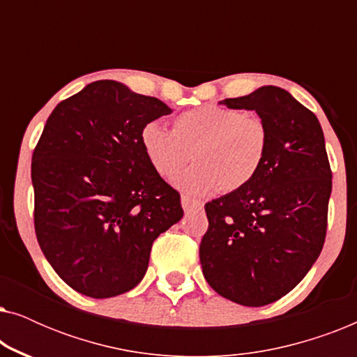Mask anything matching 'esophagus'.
Listing matches in <instances>:
<instances>
[{
  "mask_svg": "<svg viewBox=\"0 0 357 357\" xmlns=\"http://www.w3.org/2000/svg\"><path fill=\"white\" fill-rule=\"evenodd\" d=\"M182 208L185 213H190V211H195V209H202L203 203L198 202V199L187 197V195H182Z\"/></svg>",
  "mask_w": 357,
  "mask_h": 357,
  "instance_id": "1",
  "label": "esophagus"
}]
</instances>
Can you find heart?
Returning a JSON list of instances; mask_svg holds the SVG:
<instances>
[{"label":"heart","instance_id":"heart-1","mask_svg":"<svg viewBox=\"0 0 357 357\" xmlns=\"http://www.w3.org/2000/svg\"><path fill=\"white\" fill-rule=\"evenodd\" d=\"M139 143L162 178H172L190 158L197 162L175 178L187 193H232L260 174L270 151V130L260 116L208 104L175 116L172 131L149 121L141 128Z\"/></svg>","mask_w":357,"mask_h":357}]
</instances>
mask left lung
<instances>
[{
  "label": "left lung",
  "instance_id": "8db88e82",
  "mask_svg": "<svg viewBox=\"0 0 357 357\" xmlns=\"http://www.w3.org/2000/svg\"><path fill=\"white\" fill-rule=\"evenodd\" d=\"M219 104L255 110L270 130V151L252 183L204 204L199 261L219 296L261 307L294 289L324 248L331 193L324 131L276 86Z\"/></svg>",
  "mask_w": 357,
  "mask_h": 357
}]
</instances>
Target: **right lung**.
<instances>
[{"mask_svg": "<svg viewBox=\"0 0 357 357\" xmlns=\"http://www.w3.org/2000/svg\"><path fill=\"white\" fill-rule=\"evenodd\" d=\"M169 114L162 100L105 79L48 116L32 154L33 226L48 263L81 294L133 289L153 242L183 216L178 192L139 143L141 128Z\"/></svg>", "mask_w": 357, "mask_h": 357, "instance_id": "1", "label": "right lung"}]
</instances>
